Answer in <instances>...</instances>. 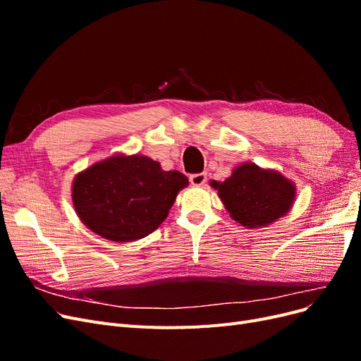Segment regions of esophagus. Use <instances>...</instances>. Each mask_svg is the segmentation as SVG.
I'll return each mask as SVG.
<instances>
[{"label": "esophagus", "mask_w": 361, "mask_h": 361, "mask_svg": "<svg viewBox=\"0 0 361 361\" xmlns=\"http://www.w3.org/2000/svg\"><path fill=\"white\" fill-rule=\"evenodd\" d=\"M206 179H207L206 173H194L190 176V182L192 185H195V187H200V185H203L206 182Z\"/></svg>", "instance_id": "esophagus-1"}]
</instances>
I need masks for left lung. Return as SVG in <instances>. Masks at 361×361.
Here are the masks:
<instances>
[{
    "label": "left lung",
    "instance_id": "left-lung-1",
    "mask_svg": "<svg viewBox=\"0 0 361 361\" xmlns=\"http://www.w3.org/2000/svg\"><path fill=\"white\" fill-rule=\"evenodd\" d=\"M233 220L245 227L269 224L285 215L295 199L290 180L280 173L243 164L223 183L212 182Z\"/></svg>",
    "mask_w": 361,
    "mask_h": 361
}]
</instances>
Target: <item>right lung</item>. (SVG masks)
<instances>
[{
	"mask_svg": "<svg viewBox=\"0 0 361 361\" xmlns=\"http://www.w3.org/2000/svg\"><path fill=\"white\" fill-rule=\"evenodd\" d=\"M188 179L164 171L141 155L113 157L80 173L72 200L81 221L110 241L128 243L155 232Z\"/></svg>",
	"mask_w": 361,
	"mask_h": 361,
	"instance_id": "1",
	"label": "right lung"
}]
</instances>
